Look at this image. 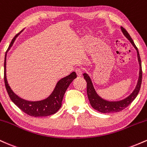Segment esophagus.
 I'll list each match as a JSON object with an SVG mask.
<instances>
[{
    "instance_id": "obj_1",
    "label": "esophagus",
    "mask_w": 147,
    "mask_h": 147,
    "mask_svg": "<svg viewBox=\"0 0 147 147\" xmlns=\"http://www.w3.org/2000/svg\"><path fill=\"white\" fill-rule=\"evenodd\" d=\"M76 73H77V75L78 77H80V76L82 75V73H83V71H82V70L81 68H77L75 70Z\"/></svg>"
}]
</instances>
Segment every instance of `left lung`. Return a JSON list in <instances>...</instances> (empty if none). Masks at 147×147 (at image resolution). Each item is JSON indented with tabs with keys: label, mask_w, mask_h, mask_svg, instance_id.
I'll return each instance as SVG.
<instances>
[{
	"label": "left lung",
	"mask_w": 147,
	"mask_h": 147,
	"mask_svg": "<svg viewBox=\"0 0 147 147\" xmlns=\"http://www.w3.org/2000/svg\"><path fill=\"white\" fill-rule=\"evenodd\" d=\"M121 30L129 41L131 42V44L133 45L136 50H137L138 54V59L140 65V72H139V78H138V84L136 85V88L133 91L132 93L130 95L129 97L126 98L122 99L120 101H117V102H109V101H106L105 99H103L101 98L99 96L97 95V92L94 88L93 85H92V81L88 75L86 73L84 74V77L85 80L87 82V95L88 97L89 102L90 103V105L95 110L98 111L99 112L103 113H117L122 111L126 109L129 104H131V102L136 99L137 95L139 93V91L140 90L141 84H142V64H141V59L140 57L139 52H138V48L136 45H135L133 39L131 38V36L128 32L124 29L123 27H121Z\"/></svg>",
	"instance_id": "left-lung-1"
}]
</instances>
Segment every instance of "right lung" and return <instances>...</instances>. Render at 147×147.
Here are the masks:
<instances>
[{"mask_svg":"<svg viewBox=\"0 0 147 147\" xmlns=\"http://www.w3.org/2000/svg\"><path fill=\"white\" fill-rule=\"evenodd\" d=\"M23 30H21L14 37L7 52L9 51L10 48L12 46L16 37ZM6 56L7 54H5L4 62V81L6 90L7 91V93L11 100L25 113L32 116V117H46V116L51 115L57 113L61 106L63 95L67 88H68L70 83L73 81V79L77 77L75 72H72L69 75L60 79L57 82L53 92L48 98L41 101H36V102L27 101L16 95L8 84L6 77Z\"/></svg>","mask_w":147,"mask_h":147,"instance_id":"obj_1","label":"right lung"}]
</instances>
